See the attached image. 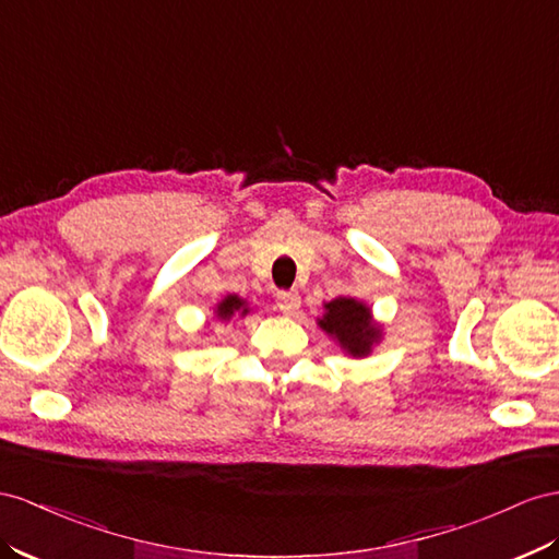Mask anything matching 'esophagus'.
<instances>
[{
    "mask_svg": "<svg viewBox=\"0 0 559 559\" xmlns=\"http://www.w3.org/2000/svg\"><path fill=\"white\" fill-rule=\"evenodd\" d=\"M276 302L283 313H295L299 309V295L297 293H278Z\"/></svg>",
    "mask_w": 559,
    "mask_h": 559,
    "instance_id": "1",
    "label": "esophagus"
}]
</instances>
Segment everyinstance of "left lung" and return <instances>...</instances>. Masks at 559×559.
<instances>
[{"label":"left lung","mask_w":559,"mask_h":559,"mask_svg":"<svg viewBox=\"0 0 559 559\" xmlns=\"http://www.w3.org/2000/svg\"><path fill=\"white\" fill-rule=\"evenodd\" d=\"M319 325L352 356H366L380 337V328L370 319V309L349 297H337L325 305L323 319Z\"/></svg>","instance_id":"8db88e82"}]
</instances>
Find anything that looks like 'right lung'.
<instances>
[{
	"label": "right lung",
	"mask_w": 559,
	"mask_h": 559,
	"mask_svg": "<svg viewBox=\"0 0 559 559\" xmlns=\"http://www.w3.org/2000/svg\"><path fill=\"white\" fill-rule=\"evenodd\" d=\"M234 313H248V307H246V302H242L240 297L228 295L224 302L217 305V317L219 319H231Z\"/></svg>",
	"instance_id": "right-lung-1"
}]
</instances>
